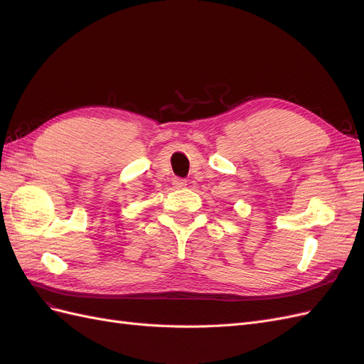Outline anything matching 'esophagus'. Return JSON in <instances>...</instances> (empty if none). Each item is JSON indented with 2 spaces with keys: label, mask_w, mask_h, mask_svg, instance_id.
Listing matches in <instances>:
<instances>
[{
  "label": "esophagus",
  "mask_w": 364,
  "mask_h": 364,
  "mask_svg": "<svg viewBox=\"0 0 364 364\" xmlns=\"http://www.w3.org/2000/svg\"><path fill=\"white\" fill-rule=\"evenodd\" d=\"M173 185H174V188H183V186H186V181L181 179V178H174Z\"/></svg>",
  "instance_id": "34e87169"
}]
</instances>
